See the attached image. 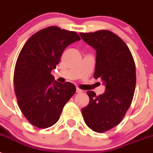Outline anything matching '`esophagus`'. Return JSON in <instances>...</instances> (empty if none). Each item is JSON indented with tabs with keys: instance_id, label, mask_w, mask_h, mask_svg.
Returning <instances> with one entry per match:
<instances>
[{
	"instance_id": "esophagus-1",
	"label": "esophagus",
	"mask_w": 153,
	"mask_h": 153,
	"mask_svg": "<svg viewBox=\"0 0 153 153\" xmlns=\"http://www.w3.org/2000/svg\"><path fill=\"white\" fill-rule=\"evenodd\" d=\"M76 93H83V90H80V89H79V88H76Z\"/></svg>"
}]
</instances>
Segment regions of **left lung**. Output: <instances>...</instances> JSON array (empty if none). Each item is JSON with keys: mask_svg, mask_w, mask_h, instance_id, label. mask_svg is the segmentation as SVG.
Instances as JSON below:
<instances>
[{"mask_svg": "<svg viewBox=\"0 0 153 153\" xmlns=\"http://www.w3.org/2000/svg\"><path fill=\"white\" fill-rule=\"evenodd\" d=\"M81 38L97 53L94 78H100L106 89L97 96L87 91L90 102L82 109L89 128L103 132L118 125L131 105L136 89V66L129 47L109 30L80 33Z\"/></svg>", "mask_w": 153, "mask_h": 153, "instance_id": "8db88e82", "label": "left lung"}]
</instances>
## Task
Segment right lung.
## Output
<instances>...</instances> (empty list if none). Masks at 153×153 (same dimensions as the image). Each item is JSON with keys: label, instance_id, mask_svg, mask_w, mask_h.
<instances>
[{"label": "right lung", "instance_id": "obj_1", "mask_svg": "<svg viewBox=\"0 0 153 153\" xmlns=\"http://www.w3.org/2000/svg\"><path fill=\"white\" fill-rule=\"evenodd\" d=\"M80 40L74 31L49 27L31 36L21 50L14 69L13 84L19 108L29 123L43 129L54 125L76 86L60 83L51 74L65 48Z\"/></svg>", "mask_w": 153, "mask_h": 153}]
</instances>
